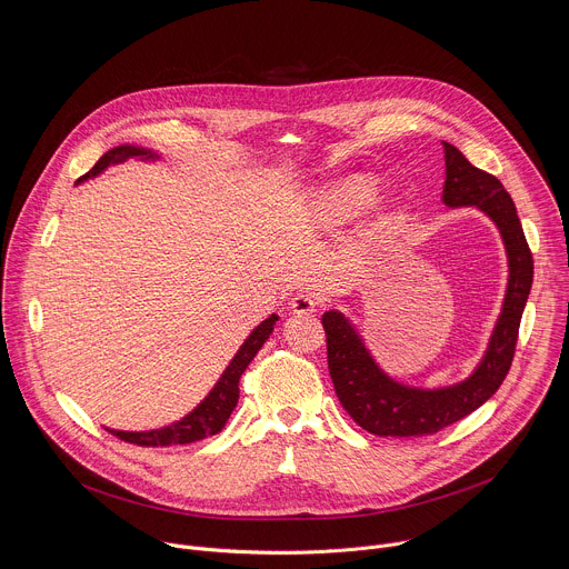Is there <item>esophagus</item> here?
I'll use <instances>...</instances> for the list:
<instances>
[{
	"label": "esophagus",
	"mask_w": 569,
	"mask_h": 569,
	"mask_svg": "<svg viewBox=\"0 0 569 569\" xmlns=\"http://www.w3.org/2000/svg\"><path fill=\"white\" fill-rule=\"evenodd\" d=\"M290 308H292V312H297V315H312V312L319 310V299H317L315 295L299 292V295L292 297Z\"/></svg>",
	"instance_id": "1"
}]
</instances>
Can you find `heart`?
Segmentation results:
<instances>
[{
  "mask_svg": "<svg viewBox=\"0 0 569 569\" xmlns=\"http://www.w3.org/2000/svg\"><path fill=\"white\" fill-rule=\"evenodd\" d=\"M371 196V187L367 182H351L345 191H342V204L347 207H360L369 200Z\"/></svg>",
  "mask_w": 569,
  "mask_h": 569,
  "instance_id": "heart-1",
  "label": "heart"
}]
</instances>
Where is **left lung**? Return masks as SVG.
Returning a JSON list of instances; mask_svg holds the SVG:
<instances>
[{"label": "left lung", "mask_w": 569, "mask_h": 569, "mask_svg": "<svg viewBox=\"0 0 569 569\" xmlns=\"http://www.w3.org/2000/svg\"><path fill=\"white\" fill-rule=\"evenodd\" d=\"M443 152L446 184L441 200L448 207H477L496 222L507 248L509 286L481 362L466 380L441 389H419L396 382L376 365L342 312L329 310L321 315L327 331L329 371L342 408L362 430L378 437L435 435L489 400L511 369L522 310L533 281L531 250L516 204L502 182L472 167L448 141H443Z\"/></svg>", "instance_id": "1"}]
</instances>
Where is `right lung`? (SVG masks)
Instances as JSON below:
<instances>
[{"label": "right lung", "instance_id": "1", "mask_svg": "<svg viewBox=\"0 0 569 569\" xmlns=\"http://www.w3.org/2000/svg\"><path fill=\"white\" fill-rule=\"evenodd\" d=\"M130 157H139V159H157L159 154L146 148H137V146H117L112 150H108L97 164L92 167L90 173H86L78 182H83L88 178H94L99 173H103L108 167L112 164H121V161L130 159ZM279 317L270 315L266 321H261L259 327L250 333V338L242 342V347L238 349V353L233 356V360L229 362V367L222 371L220 380L216 382V387L209 391V396L198 405L193 412H189L184 419L159 428V430H150V432H123V430H110L114 437H119L121 441L134 443V446H146V448H164V446H184V443H193L200 439H207L211 435H218L227 419L231 417L236 402H238V382L242 371L248 369V365L254 360V356L259 353V349L266 345V340L270 338L274 321Z\"/></svg>", "mask_w": 569, "mask_h": 569}]
</instances>
